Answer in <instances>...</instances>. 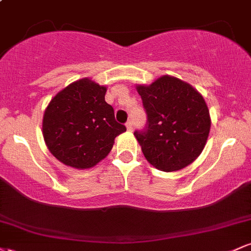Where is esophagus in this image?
Here are the masks:
<instances>
[{
  "label": "esophagus",
  "mask_w": 251,
  "mask_h": 251,
  "mask_svg": "<svg viewBox=\"0 0 251 251\" xmlns=\"http://www.w3.org/2000/svg\"><path fill=\"white\" fill-rule=\"evenodd\" d=\"M126 128H127V131H128V132H132V131H133V126H132V123L129 122V120H128L127 123H126Z\"/></svg>",
  "instance_id": "esophagus-1"
}]
</instances>
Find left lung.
<instances>
[{
    "mask_svg": "<svg viewBox=\"0 0 251 251\" xmlns=\"http://www.w3.org/2000/svg\"><path fill=\"white\" fill-rule=\"evenodd\" d=\"M148 114L145 131H135L146 160L155 169L174 172L190 165L208 140L211 119L197 89L171 75L151 85H138Z\"/></svg>",
    "mask_w": 251,
    "mask_h": 251,
    "instance_id": "left-lung-1",
    "label": "left lung"
}]
</instances>
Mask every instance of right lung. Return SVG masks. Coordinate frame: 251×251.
<instances>
[{"mask_svg": "<svg viewBox=\"0 0 251 251\" xmlns=\"http://www.w3.org/2000/svg\"><path fill=\"white\" fill-rule=\"evenodd\" d=\"M106 91V86L83 77L61 89L45 109L43 139L65 165L93 168L107 157L117 135L126 131L105 101Z\"/></svg>", "mask_w": 251, "mask_h": 251, "instance_id": "1", "label": "right lung"}]
</instances>
